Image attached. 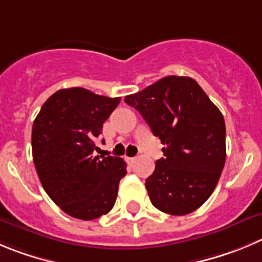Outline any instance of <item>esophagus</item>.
<instances>
[{
	"mask_svg": "<svg viewBox=\"0 0 262 262\" xmlns=\"http://www.w3.org/2000/svg\"><path fill=\"white\" fill-rule=\"evenodd\" d=\"M125 160L128 161V163H133V161H134V158H125Z\"/></svg>",
	"mask_w": 262,
	"mask_h": 262,
	"instance_id": "obj_1",
	"label": "esophagus"
}]
</instances>
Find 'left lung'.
<instances>
[{
	"instance_id": "obj_1",
	"label": "left lung",
	"mask_w": 262,
	"mask_h": 262,
	"mask_svg": "<svg viewBox=\"0 0 262 262\" xmlns=\"http://www.w3.org/2000/svg\"><path fill=\"white\" fill-rule=\"evenodd\" d=\"M159 137L164 158L146 180L154 207L183 216L214 191L226 160V128L221 111L191 77L167 76L126 95Z\"/></svg>"
}]
</instances>
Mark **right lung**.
I'll list each match as a JSON object with an SVG mask.
<instances>
[{"instance_id":"obj_1","label":"right lung","mask_w":262,"mask_h":262,"mask_svg":"<svg viewBox=\"0 0 262 262\" xmlns=\"http://www.w3.org/2000/svg\"><path fill=\"white\" fill-rule=\"evenodd\" d=\"M121 98L84 88L60 89L42 104L32 126V155L41 185L55 204L79 220L108 213L126 163L95 156V141Z\"/></svg>"}]
</instances>
